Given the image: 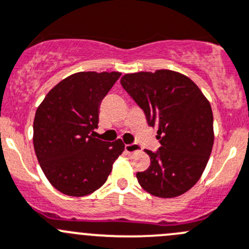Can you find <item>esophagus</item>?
I'll list each match as a JSON object with an SVG mask.
<instances>
[{"label":"esophagus","mask_w":249,"mask_h":249,"mask_svg":"<svg viewBox=\"0 0 249 249\" xmlns=\"http://www.w3.org/2000/svg\"><path fill=\"white\" fill-rule=\"evenodd\" d=\"M141 151V147L136 143H131V144H125V152L127 153H135V152H140Z\"/></svg>","instance_id":"1"}]
</instances>
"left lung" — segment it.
<instances>
[{"instance_id":"left-lung-1","label":"left lung","mask_w":249,"mask_h":249,"mask_svg":"<svg viewBox=\"0 0 249 249\" xmlns=\"http://www.w3.org/2000/svg\"><path fill=\"white\" fill-rule=\"evenodd\" d=\"M120 83L161 144L156 153L146 151L151 165L136 174L137 181L159 198L185 194L202 176L213 148L211 103L191 79L168 69L125 74Z\"/></svg>"}]
</instances>
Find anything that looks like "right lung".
Segmentation results:
<instances>
[{"instance_id": "add662e5", "label": "right lung", "mask_w": 249, "mask_h": 249, "mask_svg": "<svg viewBox=\"0 0 249 249\" xmlns=\"http://www.w3.org/2000/svg\"><path fill=\"white\" fill-rule=\"evenodd\" d=\"M119 71H80L58 83L37 107L34 119V148L43 174L62 194L83 197L107 181L122 140L96 139L100 103Z\"/></svg>"}]
</instances>
